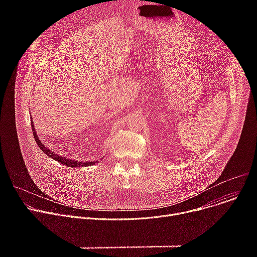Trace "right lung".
Segmentation results:
<instances>
[{
    "label": "right lung",
    "instance_id": "1",
    "mask_svg": "<svg viewBox=\"0 0 257 257\" xmlns=\"http://www.w3.org/2000/svg\"><path fill=\"white\" fill-rule=\"evenodd\" d=\"M30 117H31V116H30ZM30 120H31V128H32V132H33V137H34L36 143H38V145L40 146V149H41L47 156H49L51 159H53V160L59 162V163L62 164V165H65V166L71 167V168L88 167V166H92V165H94V164H96V163L99 162V161H94V162H92V161H91V162H78V161H75V160L67 159V158H64V157H62V156H59V155L54 154L53 152H51L50 149L46 148V146L44 145V143L40 140L38 134H36V132H35V128H34V124H33V122H32V119H30Z\"/></svg>",
    "mask_w": 257,
    "mask_h": 257
}]
</instances>
